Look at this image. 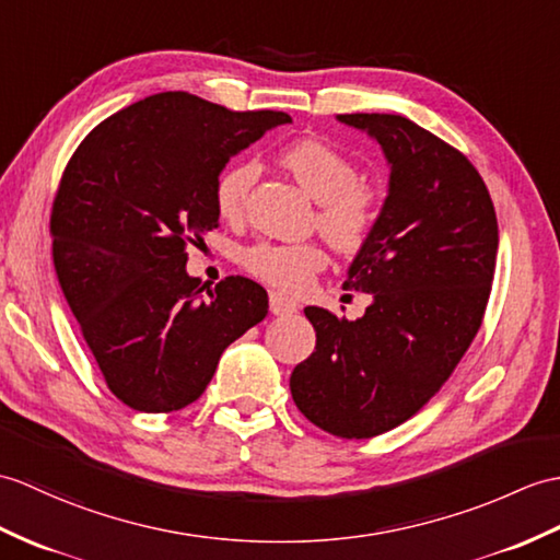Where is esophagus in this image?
Returning a JSON list of instances; mask_svg holds the SVG:
<instances>
[{"label": "esophagus", "mask_w": 560, "mask_h": 560, "mask_svg": "<svg viewBox=\"0 0 560 560\" xmlns=\"http://www.w3.org/2000/svg\"><path fill=\"white\" fill-rule=\"evenodd\" d=\"M269 310H271V315L283 317V315H293L298 305L291 301V298H285L283 293L275 291V293H269Z\"/></svg>", "instance_id": "esophagus-1"}]
</instances>
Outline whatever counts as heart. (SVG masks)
Listing matches in <instances>:
<instances>
[{
    "mask_svg": "<svg viewBox=\"0 0 560 560\" xmlns=\"http://www.w3.org/2000/svg\"><path fill=\"white\" fill-rule=\"evenodd\" d=\"M281 164L319 202L315 226L331 248L358 253L380 219V192L360 184L355 162L329 142L305 138L281 152ZM257 176L259 166L253 160L233 162L217 176L214 207L221 219L238 224L245 217ZM241 265L248 275L279 291L301 293L327 265V257L317 243L259 241L241 253Z\"/></svg>",
    "mask_w": 560,
    "mask_h": 560,
    "instance_id": "obj_1",
    "label": "heart"
}]
</instances>
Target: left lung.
<instances>
[{"label":"left lung","mask_w":560,"mask_h":560,"mask_svg":"<svg viewBox=\"0 0 560 560\" xmlns=\"http://www.w3.org/2000/svg\"><path fill=\"white\" fill-rule=\"evenodd\" d=\"M380 142L388 195L343 289L372 293L355 322L305 307L315 353L291 374L298 410L324 432L370 439L412 418L482 327L499 224L463 152L398 114H339Z\"/></svg>","instance_id":"8db88e82"}]
</instances>
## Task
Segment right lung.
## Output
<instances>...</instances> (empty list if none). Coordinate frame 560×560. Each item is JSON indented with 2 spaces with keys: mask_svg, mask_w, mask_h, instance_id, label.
I'll list each match as a JSON object with an SVG mask.
<instances>
[{
  "mask_svg": "<svg viewBox=\"0 0 560 560\" xmlns=\"http://www.w3.org/2000/svg\"><path fill=\"white\" fill-rule=\"evenodd\" d=\"M281 124L291 116L160 93L95 126L63 168L49 219L57 279L128 408L190 406L221 353L267 317L262 285L226 277L210 289L188 277L186 248L219 226L221 168Z\"/></svg>",
  "mask_w": 560,
  "mask_h": 560,
  "instance_id": "right-lung-1",
  "label": "right lung"
}]
</instances>
